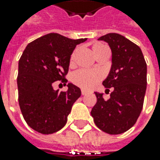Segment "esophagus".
<instances>
[{
  "label": "esophagus",
  "mask_w": 160,
  "mask_h": 160,
  "mask_svg": "<svg viewBox=\"0 0 160 160\" xmlns=\"http://www.w3.org/2000/svg\"><path fill=\"white\" fill-rule=\"evenodd\" d=\"M89 92V91H87V90H84V89H82V94L83 95H85V94H87Z\"/></svg>",
  "instance_id": "obj_1"
}]
</instances>
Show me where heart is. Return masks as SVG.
<instances>
[{
    "mask_svg": "<svg viewBox=\"0 0 160 160\" xmlns=\"http://www.w3.org/2000/svg\"><path fill=\"white\" fill-rule=\"evenodd\" d=\"M104 45L102 44H95L93 46V52L102 49ZM76 55H77V51H75L73 54L71 55L70 63L74 64L75 59H76ZM102 78V74L99 71L88 70V69H81V70L77 71L76 73L73 74L72 76V81L77 86L83 88V89H91L92 88L96 83H98Z\"/></svg>",
    "mask_w": 160,
    "mask_h": 160,
    "instance_id": "obj_1",
    "label": "heart"
}]
</instances>
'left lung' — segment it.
Wrapping results in <instances>:
<instances>
[{"label":"left lung","mask_w":160,"mask_h":160,"mask_svg":"<svg viewBox=\"0 0 160 160\" xmlns=\"http://www.w3.org/2000/svg\"><path fill=\"white\" fill-rule=\"evenodd\" d=\"M108 42L112 52L111 68L102 82L110 98L95 92L97 102L91 115L103 132L119 134L130 129L138 119L143 106L147 87V65L142 50L123 35L110 33L100 37Z\"/></svg>","instance_id":"1"}]
</instances>
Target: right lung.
<instances>
[{
	"instance_id": "obj_1",
	"label": "right lung",
	"mask_w": 160,
	"mask_h": 160,
	"mask_svg": "<svg viewBox=\"0 0 160 160\" xmlns=\"http://www.w3.org/2000/svg\"><path fill=\"white\" fill-rule=\"evenodd\" d=\"M85 41L52 33L28 43L22 53L17 79L18 102L26 122L36 132L50 134L66 125L81 90L68 83L67 92H59L53 89L52 83L59 80L67 83L64 77L71 54Z\"/></svg>"
}]
</instances>
